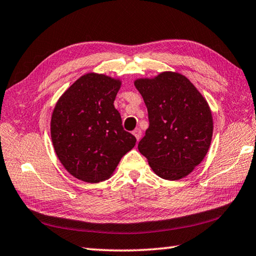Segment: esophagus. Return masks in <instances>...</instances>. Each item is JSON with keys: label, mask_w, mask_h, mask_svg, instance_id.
Here are the masks:
<instances>
[{"label": "esophagus", "mask_w": 256, "mask_h": 256, "mask_svg": "<svg viewBox=\"0 0 256 256\" xmlns=\"http://www.w3.org/2000/svg\"><path fill=\"white\" fill-rule=\"evenodd\" d=\"M132 133H133V136L136 138V140H138V141L140 140V138H141V136H142V131H141L140 128H136Z\"/></svg>", "instance_id": "34e87169"}]
</instances>
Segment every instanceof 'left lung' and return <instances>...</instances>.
<instances>
[{"mask_svg": "<svg viewBox=\"0 0 256 256\" xmlns=\"http://www.w3.org/2000/svg\"><path fill=\"white\" fill-rule=\"evenodd\" d=\"M134 86L148 108L149 128L138 151L162 178L176 180L200 164L211 144L214 123L209 105L180 73L162 72Z\"/></svg>", "mask_w": 256, "mask_h": 256, "instance_id": "1", "label": "left lung"}]
</instances>
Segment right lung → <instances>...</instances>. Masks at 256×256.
<instances>
[{
    "instance_id": "add662e5",
    "label": "right lung",
    "mask_w": 256,
    "mask_h": 256,
    "mask_svg": "<svg viewBox=\"0 0 256 256\" xmlns=\"http://www.w3.org/2000/svg\"><path fill=\"white\" fill-rule=\"evenodd\" d=\"M120 81L88 73L78 79L54 108L50 136L55 152L72 176L88 183L110 178L136 138L114 107Z\"/></svg>"
}]
</instances>
